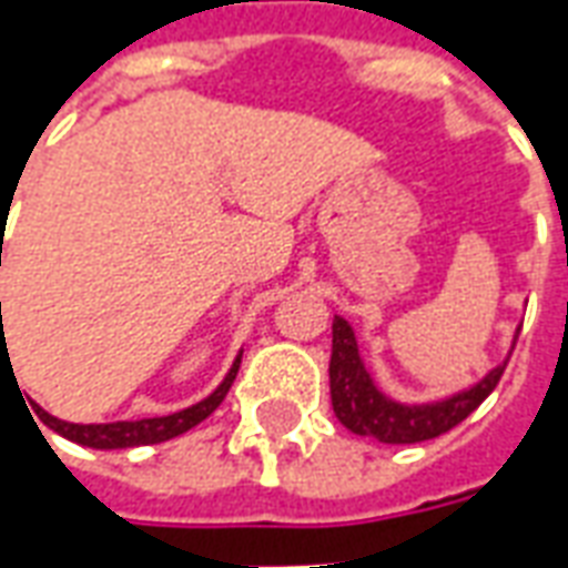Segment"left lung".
<instances>
[{
	"label": "left lung",
	"mask_w": 568,
	"mask_h": 568,
	"mask_svg": "<svg viewBox=\"0 0 568 568\" xmlns=\"http://www.w3.org/2000/svg\"><path fill=\"white\" fill-rule=\"evenodd\" d=\"M520 334V332H517ZM514 334V341H517ZM514 349V346H511ZM511 358V353H508ZM508 358L489 368L468 389L444 395L438 402H395L374 383V374L358 353V341L353 325L344 316L332 322V365H328V383H332L334 417L341 419L353 435L374 438L381 444H417V440L438 438L453 426H459L484 398H487Z\"/></svg>",
	"instance_id": "left-lung-1"
}]
</instances>
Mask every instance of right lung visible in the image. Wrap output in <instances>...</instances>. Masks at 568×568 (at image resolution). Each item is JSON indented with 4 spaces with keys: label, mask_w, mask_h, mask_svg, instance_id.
<instances>
[{
    "label": "right lung",
    "mask_w": 568,
    "mask_h": 568,
    "mask_svg": "<svg viewBox=\"0 0 568 568\" xmlns=\"http://www.w3.org/2000/svg\"><path fill=\"white\" fill-rule=\"evenodd\" d=\"M2 307V304H0ZM243 356V353H240ZM240 356L234 358L231 371L224 374V381L212 389L203 402L185 407V410H175L166 417H149V419H118V423H91V426H81V423H67V419L51 417L48 410L32 402L36 417L42 419L44 426L63 435V438L75 440L81 447H93V450H124V447H142V444H161L175 435H185L187 428H194L197 423L210 417L215 407L222 405L224 395L234 383L236 371H240Z\"/></svg>",
    "instance_id": "obj_1"
}]
</instances>
